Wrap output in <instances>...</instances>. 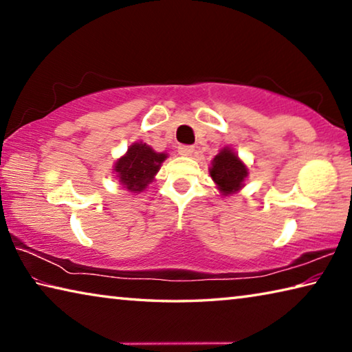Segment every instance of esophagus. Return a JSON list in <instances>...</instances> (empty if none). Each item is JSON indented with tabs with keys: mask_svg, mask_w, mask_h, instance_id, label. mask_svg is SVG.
I'll return each mask as SVG.
<instances>
[{
	"mask_svg": "<svg viewBox=\"0 0 352 352\" xmlns=\"http://www.w3.org/2000/svg\"><path fill=\"white\" fill-rule=\"evenodd\" d=\"M178 153H180L182 157H190V155L194 153V147L192 146H180L178 147Z\"/></svg>",
	"mask_w": 352,
	"mask_h": 352,
	"instance_id": "esophagus-1",
	"label": "esophagus"
}]
</instances>
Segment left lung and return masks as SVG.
Here are the masks:
<instances>
[{
    "instance_id": "left-lung-1",
    "label": "left lung",
    "mask_w": 352,
    "mask_h": 352,
    "mask_svg": "<svg viewBox=\"0 0 352 352\" xmlns=\"http://www.w3.org/2000/svg\"><path fill=\"white\" fill-rule=\"evenodd\" d=\"M210 175L216 184L219 192L228 197L245 186L248 168L231 147L220 148L212 158Z\"/></svg>"
}]
</instances>
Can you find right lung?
Returning <instances> with one entry per match:
<instances>
[{"instance_id": "right-lung-1", "label": "right lung", "mask_w": 352, "mask_h": 352, "mask_svg": "<svg viewBox=\"0 0 352 352\" xmlns=\"http://www.w3.org/2000/svg\"><path fill=\"white\" fill-rule=\"evenodd\" d=\"M166 158L168 153L155 152L146 142H133L129 146L127 152L116 160L113 172L124 189L140 194L155 180V175L158 174Z\"/></svg>"}]
</instances>
